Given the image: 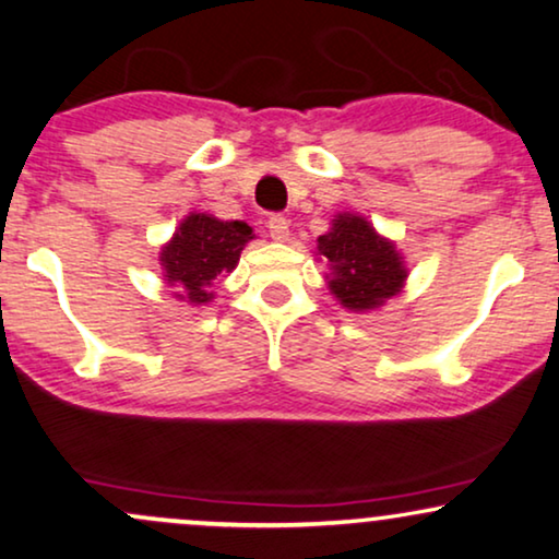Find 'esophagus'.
<instances>
[{
	"label": "esophagus",
	"instance_id": "obj_1",
	"mask_svg": "<svg viewBox=\"0 0 559 559\" xmlns=\"http://www.w3.org/2000/svg\"><path fill=\"white\" fill-rule=\"evenodd\" d=\"M267 233H271L275 242L288 240V219L284 214H271V217H267Z\"/></svg>",
	"mask_w": 559,
	"mask_h": 559
}]
</instances>
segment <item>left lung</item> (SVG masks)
Wrapping results in <instances>:
<instances>
[{"label": "left lung", "mask_w": 559, "mask_h": 559, "mask_svg": "<svg viewBox=\"0 0 559 559\" xmlns=\"http://www.w3.org/2000/svg\"><path fill=\"white\" fill-rule=\"evenodd\" d=\"M317 250L330 265V292L349 311L383 307L385 299L404 288V258L366 217L337 214L330 233L317 240Z\"/></svg>", "instance_id": "obj_1"}]
</instances>
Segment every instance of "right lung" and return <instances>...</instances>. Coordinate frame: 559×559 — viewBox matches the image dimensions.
<instances>
[{"label": "right lung", "instance_id": "obj_1", "mask_svg": "<svg viewBox=\"0 0 559 559\" xmlns=\"http://www.w3.org/2000/svg\"><path fill=\"white\" fill-rule=\"evenodd\" d=\"M252 227L245 222H222L212 214H189L174 237L163 245L160 265L168 286H176L178 301L193 307L214 299V278L233 273L240 252L252 240Z\"/></svg>", "mask_w": 559, "mask_h": 559}]
</instances>
